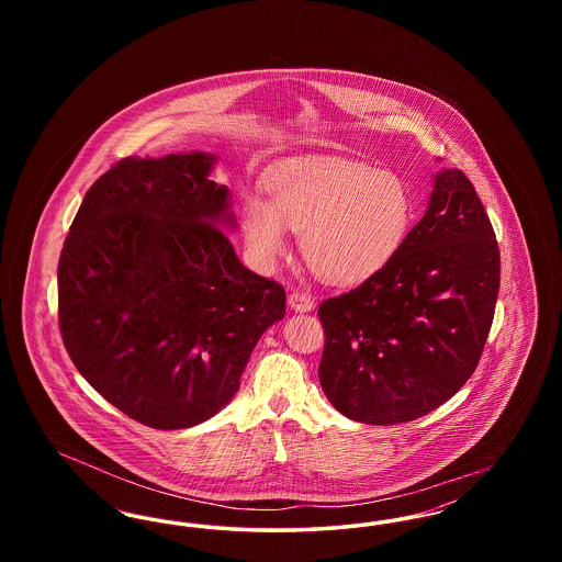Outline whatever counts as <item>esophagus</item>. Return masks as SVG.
<instances>
[{"label":"esophagus","mask_w":562,"mask_h":562,"mask_svg":"<svg viewBox=\"0 0 562 562\" xmlns=\"http://www.w3.org/2000/svg\"><path fill=\"white\" fill-rule=\"evenodd\" d=\"M289 305L294 312H312L316 307L314 303V296L307 293H301V291H293L289 294Z\"/></svg>","instance_id":"esophagus-1"}]
</instances>
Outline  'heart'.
<instances>
[{
	"label": "heart",
	"instance_id": "1",
	"mask_svg": "<svg viewBox=\"0 0 562 562\" xmlns=\"http://www.w3.org/2000/svg\"><path fill=\"white\" fill-rule=\"evenodd\" d=\"M269 202L248 195L241 232L259 266L273 268L301 234L307 266L333 284H356L385 268L413 223V198L390 170L351 160H301L278 168Z\"/></svg>",
	"mask_w": 562,
	"mask_h": 562
}]
</instances>
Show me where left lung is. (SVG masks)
<instances>
[{
  "instance_id": "1",
  "label": "left lung",
  "mask_w": 562,
  "mask_h": 562,
  "mask_svg": "<svg viewBox=\"0 0 562 562\" xmlns=\"http://www.w3.org/2000/svg\"><path fill=\"white\" fill-rule=\"evenodd\" d=\"M497 293L499 248L488 214L470 179L445 168L398 255L322 303L326 398L371 426L428 415L474 373Z\"/></svg>"
}]
</instances>
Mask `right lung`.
<instances>
[{
	"instance_id": "right-lung-1",
	"label": "right lung",
	"mask_w": 562,
	"mask_h": 562,
	"mask_svg": "<svg viewBox=\"0 0 562 562\" xmlns=\"http://www.w3.org/2000/svg\"><path fill=\"white\" fill-rule=\"evenodd\" d=\"M211 154L126 158L83 195L58 259V324L81 376L134 422L186 429L216 415L286 312L244 268Z\"/></svg>"
}]
</instances>
